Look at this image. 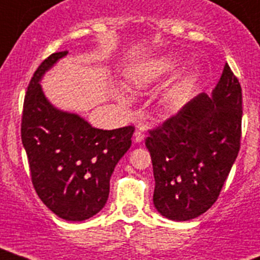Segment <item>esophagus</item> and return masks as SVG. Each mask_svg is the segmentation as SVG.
Here are the masks:
<instances>
[{"label":"esophagus","instance_id":"34e87169","mask_svg":"<svg viewBox=\"0 0 260 260\" xmlns=\"http://www.w3.org/2000/svg\"><path fill=\"white\" fill-rule=\"evenodd\" d=\"M145 139V129L144 128H137V129L135 131V137H133V140H135L136 144H140V142L144 141Z\"/></svg>","mask_w":260,"mask_h":260}]
</instances>
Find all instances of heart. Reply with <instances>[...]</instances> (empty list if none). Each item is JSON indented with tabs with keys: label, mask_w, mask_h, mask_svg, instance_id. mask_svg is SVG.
<instances>
[{
	"label": "heart",
	"mask_w": 260,
	"mask_h": 260,
	"mask_svg": "<svg viewBox=\"0 0 260 260\" xmlns=\"http://www.w3.org/2000/svg\"><path fill=\"white\" fill-rule=\"evenodd\" d=\"M181 63L179 54L168 53V54L158 55L146 62L141 63L139 67L128 74V81L136 89H146L154 84L162 81L174 74ZM196 71L186 72L182 78H180L174 85L171 86L162 98V106L167 111H176L181 109L188 101L189 93L193 88Z\"/></svg>",
	"instance_id": "1"
}]
</instances>
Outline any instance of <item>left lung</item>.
Masks as SVG:
<instances>
[{
    "mask_svg": "<svg viewBox=\"0 0 260 260\" xmlns=\"http://www.w3.org/2000/svg\"><path fill=\"white\" fill-rule=\"evenodd\" d=\"M241 121L242 89L225 63L211 97L201 93L149 131L159 214L191 220L216 202L240 151Z\"/></svg>",
    "mask_w": 260,
    "mask_h": 260,
    "instance_id": "8db88e82",
    "label": "left lung"
}]
</instances>
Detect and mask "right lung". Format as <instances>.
<instances>
[{"instance_id":"right-lung-1","label":"right lung","mask_w":260,"mask_h":260,"mask_svg":"<svg viewBox=\"0 0 260 260\" xmlns=\"http://www.w3.org/2000/svg\"><path fill=\"white\" fill-rule=\"evenodd\" d=\"M66 54L58 51L49 55L35 71L24 97L20 131L40 200L64 220L83 221L106 203L110 177L131 147L135 128H93L46 100L40 80Z\"/></svg>"}]
</instances>
